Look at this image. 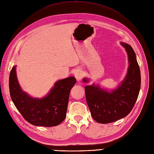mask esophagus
Here are the masks:
<instances>
[{"label": "esophagus", "instance_id": "obj_1", "mask_svg": "<svg viewBox=\"0 0 154 154\" xmlns=\"http://www.w3.org/2000/svg\"><path fill=\"white\" fill-rule=\"evenodd\" d=\"M74 76H75V78H76V80L79 81L82 79V78L83 74H82V71L78 70L76 72H75Z\"/></svg>", "mask_w": 154, "mask_h": 154}]
</instances>
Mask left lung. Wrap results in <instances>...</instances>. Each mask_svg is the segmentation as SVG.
Segmentation results:
<instances>
[{"instance_id":"1","label":"left lung","mask_w":154,"mask_h":154,"mask_svg":"<svg viewBox=\"0 0 154 154\" xmlns=\"http://www.w3.org/2000/svg\"><path fill=\"white\" fill-rule=\"evenodd\" d=\"M121 44L128 53L129 62L128 73L121 86L111 93L95 85L85 87L91 115L99 123H110L127 116L134 107L140 90V70L136 54L131 45L123 42ZM84 81L87 82L86 79Z\"/></svg>"}]
</instances>
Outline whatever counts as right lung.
<instances>
[{
    "label": "right lung",
    "mask_w": 154,
    "mask_h": 154,
    "mask_svg": "<svg viewBox=\"0 0 154 154\" xmlns=\"http://www.w3.org/2000/svg\"><path fill=\"white\" fill-rule=\"evenodd\" d=\"M76 83L73 76L59 80L46 97L35 99L20 88L16 66L12 67L9 76L10 97L20 114L30 124L46 127L59 125L66 118L70 91Z\"/></svg>",
    "instance_id": "right-lung-1"
}]
</instances>
